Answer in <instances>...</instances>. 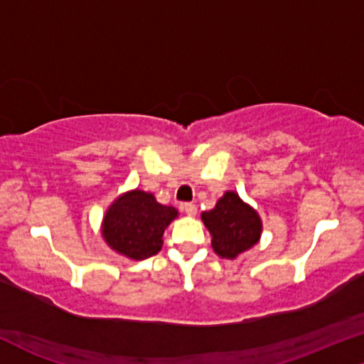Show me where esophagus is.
<instances>
[{
    "mask_svg": "<svg viewBox=\"0 0 364 364\" xmlns=\"http://www.w3.org/2000/svg\"><path fill=\"white\" fill-rule=\"evenodd\" d=\"M181 208H183V211H185L188 216H196V213H198L196 205H193V203H185V205L181 206Z\"/></svg>",
    "mask_w": 364,
    "mask_h": 364,
    "instance_id": "esophagus-1",
    "label": "esophagus"
}]
</instances>
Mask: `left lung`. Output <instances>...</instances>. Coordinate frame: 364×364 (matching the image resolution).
Masks as SVG:
<instances>
[{
    "label": "left lung",
    "instance_id": "1",
    "mask_svg": "<svg viewBox=\"0 0 364 364\" xmlns=\"http://www.w3.org/2000/svg\"><path fill=\"white\" fill-rule=\"evenodd\" d=\"M201 220L211 235L215 254L222 259L235 260L260 242V216L235 191L225 193L213 210L201 213Z\"/></svg>",
    "mask_w": 364,
    "mask_h": 364
}]
</instances>
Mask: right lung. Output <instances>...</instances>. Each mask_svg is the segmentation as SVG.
<instances>
[{
  "label": "right lung",
  "instance_id": "add662e5",
  "mask_svg": "<svg viewBox=\"0 0 364 364\" xmlns=\"http://www.w3.org/2000/svg\"><path fill=\"white\" fill-rule=\"evenodd\" d=\"M178 218L174 206L161 205L153 193L131 190L105 211L100 233L110 250L131 260H144L163 248L164 230Z\"/></svg>",
  "mask_w": 364,
  "mask_h": 364
}]
</instances>
